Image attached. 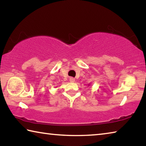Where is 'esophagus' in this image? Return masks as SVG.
<instances>
[{
	"label": "esophagus",
	"mask_w": 146,
	"mask_h": 146,
	"mask_svg": "<svg viewBox=\"0 0 146 146\" xmlns=\"http://www.w3.org/2000/svg\"><path fill=\"white\" fill-rule=\"evenodd\" d=\"M75 78H73V77H70V81L71 82H75Z\"/></svg>",
	"instance_id": "esophagus-1"
}]
</instances>
